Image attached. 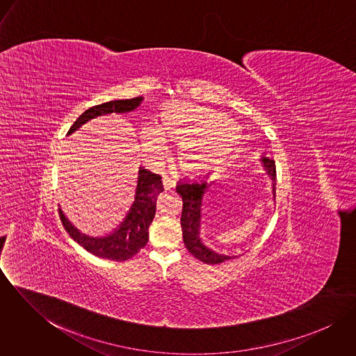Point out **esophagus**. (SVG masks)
Instances as JSON below:
<instances>
[{"mask_svg":"<svg viewBox=\"0 0 356 356\" xmlns=\"http://www.w3.org/2000/svg\"><path fill=\"white\" fill-rule=\"evenodd\" d=\"M163 186H164V189L165 191H168V189H172L174 186H175V181L172 179V178H170L168 175H163Z\"/></svg>","mask_w":356,"mask_h":356,"instance_id":"obj_1","label":"esophagus"}]
</instances>
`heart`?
<instances>
[{
	"label": "heart",
	"instance_id": "obj_1",
	"mask_svg": "<svg viewBox=\"0 0 356 356\" xmlns=\"http://www.w3.org/2000/svg\"><path fill=\"white\" fill-rule=\"evenodd\" d=\"M145 156L160 163L168 154V143L178 141L177 154L182 170L192 174H208L223 167L238 151L243 129L223 113L188 104H167L159 122H145L140 127Z\"/></svg>",
	"mask_w": 356,
	"mask_h": 356
}]
</instances>
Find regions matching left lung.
Listing matches in <instances>:
<instances>
[{
  "label": "left lung",
  "instance_id": "8db88e82",
  "mask_svg": "<svg viewBox=\"0 0 356 356\" xmlns=\"http://www.w3.org/2000/svg\"><path fill=\"white\" fill-rule=\"evenodd\" d=\"M263 168L268 178L271 179L273 188V197L275 200V163L273 159L261 156L260 159ZM209 184L207 179L200 181H179L177 185V193L182 197V215H181V226H182V236L184 243L188 251L202 260L207 264H218L226 261L232 257L230 254H220L211 250L208 245L204 244L203 238L200 237L202 230V211H203L204 195L207 193Z\"/></svg>",
  "mask_w": 356,
  "mask_h": 356
}]
</instances>
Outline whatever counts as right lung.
Instances as JSON below:
<instances>
[{"label":"right lung","instance_id":"add662e5","mask_svg":"<svg viewBox=\"0 0 356 356\" xmlns=\"http://www.w3.org/2000/svg\"><path fill=\"white\" fill-rule=\"evenodd\" d=\"M143 100L144 97H136L129 100H113L92 106L74 122L67 136H71L83 124L102 115L130 113L141 105ZM163 191L161 177L140 167L134 202L119 226L105 236H89L75 227L64 215L61 208H58V213L70 237H72V240L88 252L102 259L123 261L138 254L147 245L149 238L148 229L156 213V200Z\"/></svg>","mask_w":356,"mask_h":356}]
</instances>
